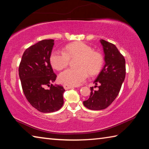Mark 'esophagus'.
<instances>
[{
  "mask_svg": "<svg viewBox=\"0 0 149 149\" xmlns=\"http://www.w3.org/2000/svg\"><path fill=\"white\" fill-rule=\"evenodd\" d=\"M63 87H64V89H65V90H68V89H72V88H73L72 86H70V85H66V84L63 85Z\"/></svg>",
  "mask_w": 149,
  "mask_h": 149,
  "instance_id": "1",
  "label": "esophagus"
}]
</instances>
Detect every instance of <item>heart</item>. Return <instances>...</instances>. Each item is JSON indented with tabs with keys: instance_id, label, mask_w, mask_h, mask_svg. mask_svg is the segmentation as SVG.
Returning <instances> with one entry per match:
<instances>
[{
	"instance_id": "b5f03b06",
	"label": "heart",
	"mask_w": 149,
	"mask_h": 149,
	"mask_svg": "<svg viewBox=\"0 0 149 149\" xmlns=\"http://www.w3.org/2000/svg\"><path fill=\"white\" fill-rule=\"evenodd\" d=\"M79 57L77 68H70L59 75L63 84L70 86H78L87 79L89 75H95L100 72L103 64V58L99 52L93 51L89 45L83 42H75L65 46L64 51L55 50L52 52L50 62L52 66L61 70L68 66L70 58Z\"/></svg>"
}]
</instances>
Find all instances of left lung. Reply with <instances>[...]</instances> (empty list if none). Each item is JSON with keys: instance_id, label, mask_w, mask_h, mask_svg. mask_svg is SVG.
<instances>
[{"instance_id": "1", "label": "left lung", "mask_w": 149, "mask_h": 149, "mask_svg": "<svg viewBox=\"0 0 149 149\" xmlns=\"http://www.w3.org/2000/svg\"><path fill=\"white\" fill-rule=\"evenodd\" d=\"M104 54L105 64L95 80V87H91L89 99L84 101L85 107L93 110L107 108L117 97L125 77V60L114 44L100 40Z\"/></svg>"}]
</instances>
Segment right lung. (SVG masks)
<instances>
[{"label": "right lung", "mask_w": 149, "mask_h": 149, "mask_svg": "<svg viewBox=\"0 0 149 149\" xmlns=\"http://www.w3.org/2000/svg\"><path fill=\"white\" fill-rule=\"evenodd\" d=\"M54 41L42 40L29 47L24 52L19 67V79L27 100L44 113L56 112L64 104V87L52 84L56 78L50 62ZM47 86L49 89H46Z\"/></svg>", "instance_id": "obj_1"}]
</instances>
